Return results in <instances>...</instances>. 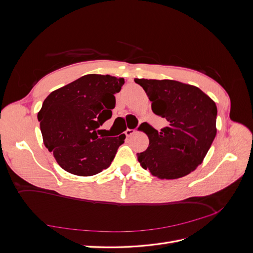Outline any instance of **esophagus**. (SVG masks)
Listing matches in <instances>:
<instances>
[{
    "label": "esophagus",
    "instance_id": "esophagus-1",
    "mask_svg": "<svg viewBox=\"0 0 253 253\" xmlns=\"http://www.w3.org/2000/svg\"><path fill=\"white\" fill-rule=\"evenodd\" d=\"M136 133V131L135 129H131V128H127L126 131L125 132V134H126V136H127V137H129V136H132L133 134H135Z\"/></svg>",
    "mask_w": 253,
    "mask_h": 253
}]
</instances>
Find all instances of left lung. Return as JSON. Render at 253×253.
I'll return each mask as SVG.
<instances>
[{
	"label": "left lung",
	"mask_w": 253,
	"mask_h": 253,
	"mask_svg": "<svg viewBox=\"0 0 253 253\" xmlns=\"http://www.w3.org/2000/svg\"><path fill=\"white\" fill-rule=\"evenodd\" d=\"M134 81L152 101V111L169 122L160 132L147 122L141 125L150 143L138 162L160 179L183 177L203 163L215 138V102L202 89L179 81Z\"/></svg>",
	"instance_id": "1"
}]
</instances>
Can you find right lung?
<instances>
[{
	"mask_svg": "<svg viewBox=\"0 0 253 253\" xmlns=\"http://www.w3.org/2000/svg\"><path fill=\"white\" fill-rule=\"evenodd\" d=\"M124 78L89 74L60 87L38 113L44 145L68 173L91 176L108 169L126 135H99L112 117Z\"/></svg>",
	"mask_w": 253,
	"mask_h": 253,
	"instance_id": "right-lung-1",
	"label": "right lung"
}]
</instances>
